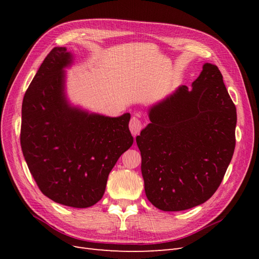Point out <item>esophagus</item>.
<instances>
[{"label": "esophagus", "mask_w": 259, "mask_h": 259, "mask_svg": "<svg viewBox=\"0 0 259 259\" xmlns=\"http://www.w3.org/2000/svg\"><path fill=\"white\" fill-rule=\"evenodd\" d=\"M143 128V123L137 116H133L130 122V130L133 135H138Z\"/></svg>", "instance_id": "34e87169"}]
</instances>
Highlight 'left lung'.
Masks as SVG:
<instances>
[{"label":"left lung","instance_id":"left-lung-1","mask_svg":"<svg viewBox=\"0 0 259 259\" xmlns=\"http://www.w3.org/2000/svg\"><path fill=\"white\" fill-rule=\"evenodd\" d=\"M149 119L136 137L148 200L165 211L207 201L236 147L237 109L217 66L203 65L191 89L178 86L149 109Z\"/></svg>","mask_w":259,"mask_h":259}]
</instances>
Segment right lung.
<instances>
[{"mask_svg":"<svg viewBox=\"0 0 259 259\" xmlns=\"http://www.w3.org/2000/svg\"><path fill=\"white\" fill-rule=\"evenodd\" d=\"M66 48H54L38 68L21 108L20 144L42 193L62 205L85 208L103 198L108 176L134 142L130 113L110 117L72 106Z\"/></svg>","mask_w":259,"mask_h":259,"instance_id":"add662e5","label":"right lung"}]
</instances>
